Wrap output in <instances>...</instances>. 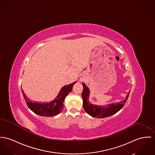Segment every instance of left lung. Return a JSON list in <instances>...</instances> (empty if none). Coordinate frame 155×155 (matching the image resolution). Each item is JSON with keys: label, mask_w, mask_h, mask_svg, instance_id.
<instances>
[{"label": "left lung", "mask_w": 155, "mask_h": 155, "mask_svg": "<svg viewBox=\"0 0 155 155\" xmlns=\"http://www.w3.org/2000/svg\"><path fill=\"white\" fill-rule=\"evenodd\" d=\"M82 84L83 90L82 93V97L83 108L87 114L92 116V117L97 118H104L109 117L119 112L124 107L129 97L130 93L129 91L126 96V99L120 102L109 104L107 106H98L92 104L89 101V96L90 93L89 89L84 83H83Z\"/></svg>", "instance_id": "8db88e82"}]
</instances>
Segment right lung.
<instances>
[{
	"instance_id": "right-lung-1",
	"label": "right lung",
	"mask_w": 155,
	"mask_h": 155,
	"mask_svg": "<svg viewBox=\"0 0 155 155\" xmlns=\"http://www.w3.org/2000/svg\"><path fill=\"white\" fill-rule=\"evenodd\" d=\"M76 82L66 85L61 89L57 97L49 103H41L32 101L28 99L21 89L24 99L29 108L35 114L40 116L52 117L61 113L63 108V102L67 95L72 91L73 86Z\"/></svg>"
}]
</instances>
